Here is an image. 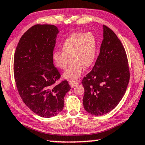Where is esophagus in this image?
Returning <instances> with one entry per match:
<instances>
[{
  "mask_svg": "<svg viewBox=\"0 0 145 145\" xmlns=\"http://www.w3.org/2000/svg\"><path fill=\"white\" fill-rule=\"evenodd\" d=\"M69 86H70L71 88H73V87H75V86L78 85V82L75 81V80H69Z\"/></svg>",
  "mask_w": 145,
  "mask_h": 145,
  "instance_id": "1",
  "label": "esophagus"
}]
</instances>
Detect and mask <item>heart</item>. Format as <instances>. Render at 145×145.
I'll use <instances>...</instances> for the list:
<instances>
[{
  "mask_svg": "<svg viewBox=\"0 0 145 145\" xmlns=\"http://www.w3.org/2000/svg\"><path fill=\"white\" fill-rule=\"evenodd\" d=\"M97 41L91 33H74L64 40L61 51H54L52 59L58 68L68 69L64 72V78L76 80L81 76L85 67H88L95 61L97 52Z\"/></svg>",
  "mask_w": 145,
  "mask_h": 145,
  "instance_id": "1",
  "label": "heart"
}]
</instances>
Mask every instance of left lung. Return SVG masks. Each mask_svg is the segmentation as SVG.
Here are the masks:
<instances>
[{"label": "left lung", "instance_id": "left-lung-1", "mask_svg": "<svg viewBox=\"0 0 145 145\" xmlns=\"http://www.w3.org/2000/svg\"><path fill=\"white\" fill-rule=\"evenodd\" d=\"M104 39L92 70L82 80L83 104L95 116L107 114L124 96L130 80L127 56L123 45L112 30L104 25Z\"/></svg>", "mask_w": 145, "mask_h": 145}]
</instances>
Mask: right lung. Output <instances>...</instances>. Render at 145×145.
<instances>
[{"instance_id":"1","label":"right lung","mask_w":145,"mask_h":145,"mask_svg":"<svg viewBox=\"0 0 145 145\" xmlns=\"http://www.w3.org/2000/svg\"><path fill=\"white\" fill-rule=\"evenodd\" d=\"M57 27L35 25L23 35L14 57V77L19 94L31 110L44 118L61 112L64 96L71 87L67 80L55 85L60 78L52 54Z\"/></svg>"}]
</instances>
